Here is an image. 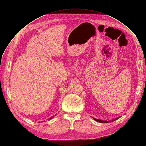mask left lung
Returning a JSON list of instances; mask_svg holds the SVG:
<instances>
[{
	"label": "left lung",
	"mask_w": 146,
	"mask_h": 146,
	"mask_svg": "<svg viewBox=\"0 0 146 146\" xmlns=\"http://www.w3.org/2000/svg\"><path fill=\"white\" fill-rule=\"evenodd\" d=\"M92 118H93L96 121H98V122H102V123H108V122H110V121H104V120H101V119H96V118H94V117H92ZM119 117H117V118L114 119H113V120H111V121H116V119H119Z\"/></svg>",
	"instance_id": "obj_1"
}]
</instances>
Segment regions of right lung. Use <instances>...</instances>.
<instances>
[{
	"label": "right lung",
	"mask_w": 146,
	"mask_h": 146,
	"mask_svg": "<svg viewBox=\"0 0 146 146\" xmlns=\"http://www.w3.org/2000/svg\"><path fill=\"white\" fill-rule=\"evenodd\" d=\"M56 116V115H55V116H52V117H50L49 119H48V120H50V119H52V118H54V116Z\"/></svg>",
	"instance_id": "1"
}]
</instances>
